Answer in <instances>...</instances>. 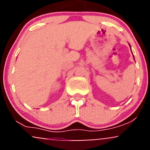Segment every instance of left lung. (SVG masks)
Returning <instances> with one entry per match:
<instances>
[{
  "instance_id": "8db88e82",
  "label": "left lung",
  "mask_w": 150,
  "mask_h": 150,
  "mask_svg": "<svg viewBox=\"0 0 150 150\" xmlns=\"http://www.w3.org/2000/svg\"><path fill=\"white\" fill-rule=\"evenodd\" d=\"M129 45H130V44H129ZM130 49H131V47H130ZM133 58H134V56H133Z\"/></svg>"
}]
</instances>
